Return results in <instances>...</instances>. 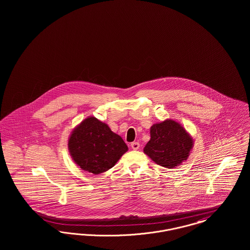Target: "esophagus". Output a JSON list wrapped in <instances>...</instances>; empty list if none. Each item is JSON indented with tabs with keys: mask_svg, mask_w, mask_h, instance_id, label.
I'll return each mask as SVG.
<instances>
[{
	"mask_svg": "<svg viewBox=\"0 0 250 250\" xmlns=\"http://www.w3.org/2000/svg\"><path fill=\"white\" fill-rule=\"evenodd\" d=\"M131 148L133 150H138L140 148V143H131Z\"/></svg>",
	"mask_w": 250,
	"mask_h": 250,
	"instance_id": "1",
	"label": "esophagus"
}]
</instances>
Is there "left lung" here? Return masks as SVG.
Segmentation results:
<instances>
[{"mask_svg": "<svg viewBox=\"0 0 250 250\" xmlns=\"http://www.w3.org/2000/svg\"><path fill=\"white\" fill-rule=\"evenodd\" d=\"M151 139L143 152L155 163L174 168L185 162L194 145L193 138L178 122L167 119L150 128Z\"/></svg>", "mask_w": 250, "mask_h": 250, "instance_id": "obj_1", "label": "left lung"}]
</instances>
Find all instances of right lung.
<instances>
[{
    "label": "right lung",
    "mask_w": 250,
    "mask_h": 250,
    "mask_svg": "<svg viewBox=\"0 0 250 250\" xmlns=\"http://www.w3.org/2000/svg\"><path fill=\"white\" fill-rule=\"evenodd\" d=\"M68 150L82 169L99 174L114 166L128 147L107 124L89 116L72 131Z\"/></svg>",
    "instance_id": "add662e5"
}]
</instances>
